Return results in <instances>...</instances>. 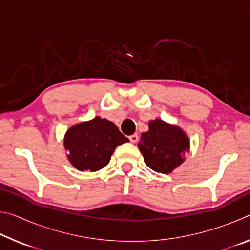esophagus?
I'll return each instance as SVG.
<instances>
[{"mask_svg":"<svg viewBox=\"0 0 250 250\" xmlns=\"http://www.w3.org/2000/svg\"><path fill=\"white\" fill-rule=\"evenodd\" d=\"M129 139H130V141L132 142V143H135L138 141V139H139V137H138V134L137 133H134V134H131L130 137H129Z\"/></svg>","mask_w":250,"mask_h":250,"instance_id":"obj_1","label":"esophagus"}]
</instances>
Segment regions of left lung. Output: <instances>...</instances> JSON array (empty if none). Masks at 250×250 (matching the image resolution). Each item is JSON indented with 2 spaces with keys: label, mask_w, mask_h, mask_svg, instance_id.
Wrapping results in <instances>:
<instances>
[{
  "label": "left lung",
  "mask_w": 250,
  "mask_h": 250,
  "mask_svg": "<svg viewBox=\"0 0 250 250\" xmlns=\"http://www.w3.org/2000/svg\"><path fill=\"white\" fill-rule=\"evenodd\" d=\"M145 162L152 170L168 174L184 162L189 140L177 125L155 119L149 122V131L141 134L138 143Z\"/></svg>",
  "instance_id": "obj_1"
}]
</instances>
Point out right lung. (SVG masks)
I'll return each instance as SVG.
<instances>
[{"mask_svg": "<svg viewBox=\"0 0 250 250\" xmlns=\"http://www.w3.org/2000/svg\"><path fill=\"white\" fill-rule=\"evenodd\" d=\"M128 141L113 122L96 117L68 129L64 146L74 167L95 172L107 166L118 146Z\"/></svg>", "mask_w": 250, "mask_h": 250, "instance_id": "add662e5", "label": "right lung"}]
</instances>
